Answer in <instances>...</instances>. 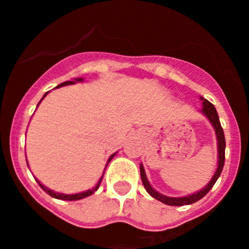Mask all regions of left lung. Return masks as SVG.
I'll list each match as a JSON object with an SVG mask.
<instances>
[{
	"label": "left lung",
	"instance_id": "obj_1",
	"mask_svg": "<svg viewBox=\"0 0 249 249\" xmlns=\"http://www.w3.org/2000/svg\"><path fill=\"white\" fill-rule=\"evenodd\" d=\"M201 100L203 101V103H202V105H203L202 113H203L204 116L210 120V122L212 123L213 128H214L215 131V137H217V146H218V167H217V171H215V173L213 175L212 179L207 183V186L203 187V188H202L201 191H198V192H196L190 196H186V197H167V196L158 193L157 191H156L151 184H149L148 179H147L146 177V172H144L143 166H142V164L140 166L141 179H142V183H143L147 192H148L153 198H156L157 201L162 202V203L164 204H168V206H187V204H192L195 203V202L199 201L201 198H203L204 196L212 190V187L214 186V183L217 182L218 177L221 176L222 169H223L224 151H226V138H224L223 128H222L221 126L218 113H217V111H215L214 106H213L210 101L204 100L203 97H201Z\"/></svg>",
	"mask_w": 249,
	"mask_h": 249
}]
</instances>
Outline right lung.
Segmentation results:
<instances>
[{
    "mask_svg": "<svg viewBox=\"0 0 249 249\" xmlns=\"http://www.w3.org/2000/svg\"><path fill=\"white\" fill-rule=\"evenodd\" d=\"M82 81H83V78H74V81H66V82H62V83H61V85L57 86V87H62V86L73 85V83H76V82H82ZM57 87H56V89H57ZM47 93H48V92H47ZM47 93H46V94H47ZM46 94H45V96H43V97H42V100H43V98L46 97ZM42 100H41V101H42ZM41 101H39V103H41ZM39 103H38V105H39ZM38 105H37V106H38ZM114 155H116V153H113V155H112L111 157L108 158V160H107V164H108V163H109V160H111L112 158L114 157ZM107 164H106V167H107ZM27 166H28V164H27ZM105 169H106V168H105ZM103 173H105V172H103ZM102 178H103V176H102V177L100 178V181H98V183L96 184V186H94V188H92V190H89V191H86V192L76 193V195H63V193H57V192H53V191L48 190L47 187L43 186V184L41 183V182H39L38 179H36V181H37V183L39 184V187H41V188H42V190L45 191V192L47 193V195H50L51 197H53V198H57V199H63V201H77V199L86 198V197H89V196L93 195V193L98 190V187H100L101 182H102Z\"/></svg>",
    "mask_w": 249,
    "mask_h": 249,
    "instance_id": "obj_1",
    "label": "right lung"
}]
</instances>
